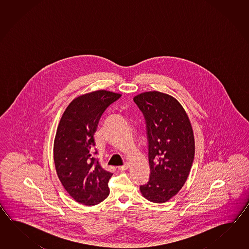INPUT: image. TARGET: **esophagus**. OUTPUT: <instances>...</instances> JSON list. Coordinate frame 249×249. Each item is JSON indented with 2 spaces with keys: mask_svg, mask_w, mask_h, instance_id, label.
<instances>
[{
  "mask_svg": "<svg viewBox=\"0 0 249 249\" xmlns=\"http://www.w3.org/2000/svg\"><path fill=\"white\" fill-rule=\"evenodd\" d=\"M130 167V164H128V163H125V164H124V165H121V166H118V170L119 171H125V170L128 169Z\"/></svg>",
  "mask_w": 249,
  "mask_h": 249,
  "instance_id": "34e87169",
  "label": "esophagus"
}]
</instances>
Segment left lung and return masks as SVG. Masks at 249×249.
<instances>
[{"mask_svg": "<svg viewBox=\"0 0 249 249\" xmlns=\"http://www.w3.org/2000/svg\"><path fill=\"white\" fill-rule=\"evenodd\" d=\"M146 121L150 175L140 187L148 201L164 203L175 196L188 179L195 155L191 121L173 96L146 91L133 98Z\"/></svg>", "mask_w": 249, "mask_h": 249, "instance_id": "obj_1", "label": "left lung"}]
</instances>
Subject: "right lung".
I'll list each match as a JSON object with an SVG mask.
<instances>
[{
    "instance_id": "1",
    "label": "right lung",
    "mask_w": 249,
    "mask_h": 249,
    "mask_svg": "<svg viewBox=\"0 0 249 249\" xmlns=\"http://www.w3.org/2000/svg\"><path fill=\"white\" fill-rule=\"evenodd\" d=\"M121 94L100 90L79 96L70 102L59 121L53 157L58 179L74 200L95 206L109 195L111 173L93 158L94 133L107 107Z\"/></svg>"
}]
</instances>
